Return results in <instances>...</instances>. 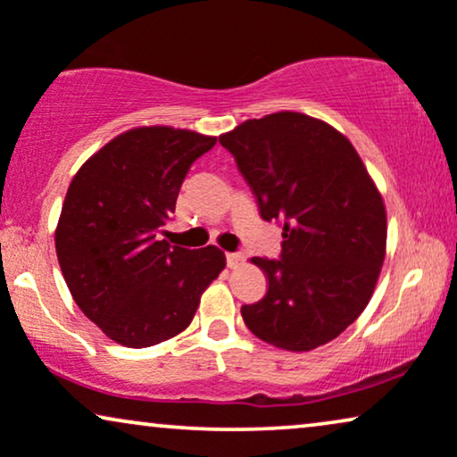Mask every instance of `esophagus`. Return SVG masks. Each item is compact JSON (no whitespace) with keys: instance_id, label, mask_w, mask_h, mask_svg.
I'll use <instances>...</instances> for the list:
<instances>
[{"instance_id":"esophagus-1","label":"esophagus","mask_w":457,"mask_h":457,"mask_svg":"<svg viewBox=\"0 0 457 457\" xmlns=\"http://www.w3.org/2000/svg\"><path fill=\"white\" fill-rule=\"evenodd\" d=\"M225 259H228V267H232V270L245 263V254L242 253H225Z\"/></svg>"}]
</instances>
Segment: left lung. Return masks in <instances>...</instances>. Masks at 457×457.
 <instances>
[{
    "label": "left lung",
    "mask_w": 457,
    "mask_h": 457,
    "mask_svg": "<svg viewBox=\"0 0 457 457\" xmlns=\"http://www.w3.org/2000/svg\"><path fill=\"white\" fill-rule=\"evenodd\" d=\"M265 221H282L279 259L253 257L263 299L240 309L254 337L312 351L372 299L386 251V211L357 150L324 120L273 112L223 133Z\"/></svg>",
    "instance_id": "left-lung-1"
}]
</instances>
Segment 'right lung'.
<instances>
[{"instance_id":"add662e5","label":"right lung","mask_w":457,"mask_h":457,"mask_svg":"<svg viewBox=\"0 0 457 457\" xmlns=\"http://www.w3.org/2000/svg\"><path fill=\"white\" fill-rule=\"evenodd\" d=\"M217 137L136 127L83 162L56 228L60 270L79 309L114 343L144 349L178 337L225 267L217 246L161 240L192 162Z\"/></svg>"}]
</instances>
